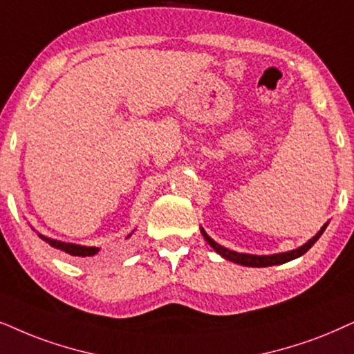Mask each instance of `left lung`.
I'll use <instances>...</instances> for the list:
<instances>
[{
	"instance_id": "obj_1",
	"label": "left lung",
	"mask_w": 354,
	"mask_h": 354,
	"mask_svg": "<svg viewBox=\"0 0 354 354\" xmlns=\"http://www.w3.org/2000/svg\"><path fill=\"white\" fill-rule=\"evenodd\" d=\"M328 226V223H325L322 229L315 234L314 237L310 239V241H307L304 245L297 247L295 250H289V252H281V254H273V255H250V254H239V252H234V250H229L226 247L219 245L218 242H214L213 239H211L208 234L205 232V229L201 227V234H203L205 241L208 242V244L213 247L214 250L218 252L219 255L223 257V259H226L229 261H234V263H239V265H244V267H272V265H281V263H286L289 260H295L297 257L304 255L307 250L310 249L312 245L315 244V242L319 241V237L322 236V232L325 231V227Z\"/></svg>"
}]
</instances>
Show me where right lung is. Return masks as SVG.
<instances>
[{"instance_id": "add662e5", "label": "right lung", "mask_w": 354, "mask_h": 354, "mask_svg": "<svg viewBox=\"0 0 354 354\" xmlns=\"http://www.w3.org/2000/svg\"><path fill=\"white\" fill-rule=\"evenodd\" d=\"M131 236V234H130ZM128 236V237H130ZM39 237L42 239V241L47 242L55 249L62 250V252H66L68 255H73V257H94L97 252L100 250L99 247H86V245H77V244H70V242H62V241H55V239H50V237H45L42 234H39Z\"/></svg>"}]
</instances>
